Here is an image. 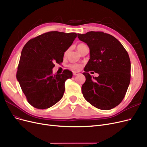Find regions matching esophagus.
Here are the masks:
<instances>
[{
  "mask_svg": "<svg viewBox=\"0 0 147 147\" xmlns=\"http://www.w3.org/2000/svg\"><path fill=\"white\" fill-rule=\"evenodd\" d=\"M73 74L74 76H77V75H79L80 74V73L78 71H73Z\"/></svg>",
  "mask_w": 147,
  "mask_h": 147,
  "instance_id": "1",
  "label": "esophagus"
}]
</instances>
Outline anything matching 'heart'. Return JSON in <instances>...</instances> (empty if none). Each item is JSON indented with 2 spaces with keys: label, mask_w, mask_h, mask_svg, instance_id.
I'll use <instances>...</instances> for the list:
<instances>
[{
  "label": "heart",
  "mask_w": 147,
  "mask_h": 147,
  "mask_svg": "<svg viewBox=\"0 0 147 147\" xmlns=\"http://www.w3.org/2000/svg\"><path fill=\"white\" fill-rule=\"evenodd\" d=\"M84 46H85V45L84 44V43H80V44H79L78 45V47H77L78 50V51L80 50V49L82 48L83 47H84ZM66 53H67V52L65 53V54H66ZM71 68H73V69H74L75 70H79L81 68V67H82V66H81L80 64L76 63V64H73L72 65H71Z\"/></svg>",
  "instance_id": "1"
}]
</instances>
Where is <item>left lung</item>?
Segmentation results:
<instances>
[{
    "mask_svg": "<svg viewBox=\"0 0 147 147\" xmlns=\"http://www.w3.org/2000/svg\"><path fill=\"white\" fill-rule=\"evenodd\" d=\"M78 37L90 49V59L83 73L86 78L82 86L84 98L99 109H112L122 102L130 82L128 54L115 37L103 32L89 31ZM90 70L99 76L91 77Z\"/></svg>",
    "mask_w": 147,
    "mask_h": 147,
    "instance_id": "obj_1",
    "label": "left lung"
}]
</instances>
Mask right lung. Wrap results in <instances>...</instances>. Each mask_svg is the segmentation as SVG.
Instances as JSON below:
<instances>
[{"label": "right lung", "mask_w": 147, "mask_h": 147, "mask_svg": "<svg viewBox=\"0 0 147 147\" xmlns=\"http://www.w3.org/2000/svg\"><path fill=\"white\" fill-rule=\"evenodd\" d=\"M77 37L75 32L50 31L30 40L21 53L16 78L29 104L46 109L63 97L65 82L73 73L53 74L54 62H63L64 53Z\"/></svg>", "instance_id": "1"}]
</instances>
